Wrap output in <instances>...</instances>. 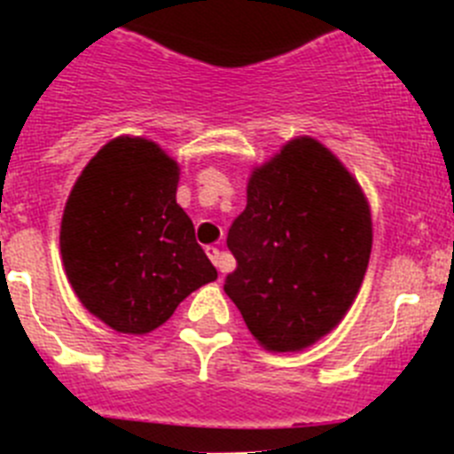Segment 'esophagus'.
<instances>
[{"instance_id": "esophagus-1", "label": "esophagus", "mask_w": 454, "mask_h": 454, "mask_svg": "<svg viewBox=\"0 0 454 454\" xmlns=\"http://www.w3.org/2000/svg\"><path fill=\"white\" fill-rule=\"evenodd\" d=\"M207 256H208V259H211V262H214V266L223 268V252H220L218 247L208 246L207 247Z\"/></svg>"}]
</instances>
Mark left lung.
<instances>
[{
  "label": "left lung",
  "mask_w": 454,
  "mask_h": 454,
  "mask_svg": "<svg viewBox=\"0 0 454 454\" xmlns=\"http://www.w3.org/2000/svg\"><path fill=\"white\" fill-rule=\"evenodd\" d=\"M227 247L224 293L270 352H298L330 334L355 302L372 247L371 204L332 150L288 140L247 179L246 211Z\"/></svg>",
  "instance_id": "8db88e82"
}]
</instances>
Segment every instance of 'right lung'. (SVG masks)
I'll list each match as a JSON object with an SVG mask.
<instances>
[{
	"mask_svg": "<svg viewBox=\"0 0 454 454\" xmlns=\"http://www.w3.org/2000/svg\"><path fill=\"white\" fill-rule=\"evenodd\" d=\"M179 163L154 140L118 136L67 195L61 256L67 282L120 334H150L218 272L177 204Z\"/></svg>",
	"mask_w": 454,
	"mask_h": 454,
	"instance_id": "add662e5",
	"label": "right lung"
}]
</instances>
